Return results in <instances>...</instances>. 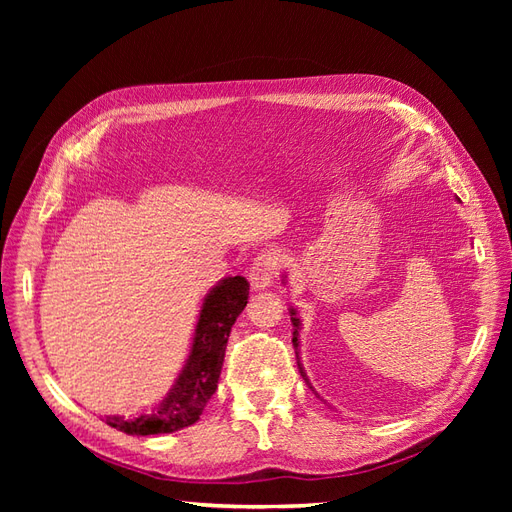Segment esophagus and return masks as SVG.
<instances>
[{
  "instance_id": "esophagus-1",
  "label": "esophagus",
  "mask_w": 512,
  "mask_h": 512,
  "mask_svg": "<svg viewBox=\"0 0 512 512\" xmlns=\"http://www.w3.org/2000/svg\"><path fill=\"white\" fill-rule=\"evenodd\" d=\"M280 267H282V254L275 250H267L260 252L254 262L250 265V271H247V277L256 290L267 288L275 282V277L280 275Z\"/></svg>"
}]
</instances>
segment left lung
<instances>
[{"label":"left lung","mask_w":512,"mask_h":512,"mask_svg":"<svg viewBox=\"0 0 512 512\" xmlns=\"http://www.w3.org/2000/svg\"><path fill=\"white\" fill-rule=\"evenodd\" d=\"M290 314H292V324H294V333H292V344H294V354H297V365H299V374L305 378V371H303V365H301V359H299V318H297V314H294V309H290ZM305 382H307V378H305Z\"/></svg>","instance_id":"obj_1"}]
</instances>
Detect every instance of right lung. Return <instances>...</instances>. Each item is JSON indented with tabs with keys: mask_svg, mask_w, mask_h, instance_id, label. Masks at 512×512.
Instances as JSON below:
<instances>
[{
	"mask_svg": "<svg viewBox=\"0 0 512 512\" xmlns=\"http://www.w3.org/2000/svg\"><path fill=\"white\" fill-rule=\"evenodd\" d=\"M247 294L250 284L241 275L228 277L215 286L200 309L190 359L160 408L132 421L123 416H106V425L130 436H156L194 425L218 389L228 335L247 305Z\"/></svg>",
	"mask_w": 512,
	"mask_h": 512,
	"instance_id": "right-lung-1",
	"label": "right lung"
}]
</instances>
